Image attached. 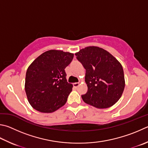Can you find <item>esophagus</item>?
<instances>
[{
  "instance_id": "esophagus-1",
  "label": "esophagus",
  "mask_w": 148,
  "mask_h": 148,
  "mask_svg": "<svg viewBox=\"0 0 148 148\" xmlns=\"http://www.w3.org/2000/svg\"><path fill=\"white\" fill-rule=\"evenodd\" d=\"M79 85V83H73V86H74L75 88H77Z\"/></svg>"
}]
</instances>
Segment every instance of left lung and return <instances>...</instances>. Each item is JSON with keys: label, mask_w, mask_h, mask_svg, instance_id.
I'll use <instances>...</instances> for the list:
<instances>
[{"label": "left lung", "mask_w": 148, "mask_h": 148, "mask_svg": "<svg viewBox=\"0 0 148 148\" xmlns=\"http://www.w3.org/2000/svg\"><path fill=\"white\" fill-rule=\"evenodd\" d=\"M86 70L88 90L82 95L85 103L98 109H106L119 100L125 87L121 63L107 50L91 46L75 53Z\"/></svg>", "instance_id": "8db88e82"}]
</instances>
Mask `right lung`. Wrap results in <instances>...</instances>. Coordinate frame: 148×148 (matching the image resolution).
<instances>
[{
  "instance_id": "add662e5",
  "label": "right lung",
  "mask_w": 148,
  "mask_h": 148,
  "mask_svg": "<svg viewBox=\"0 0 148 148\" xmlns=\"http://www.w3.org/2000/svg\"><path fill=\"white\" fill-rule=\"evenodd\" d=\"M73 58L72 53L50 50L28 66L25 88L28 101L34 109L50 113L66 103L73 85L67 82L65 69Z\"/></svg>"
}]
</instances>
